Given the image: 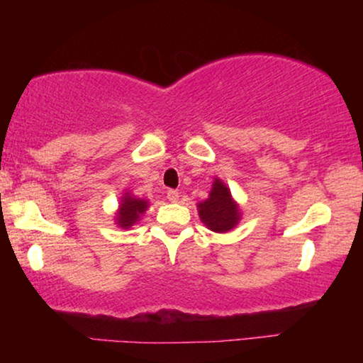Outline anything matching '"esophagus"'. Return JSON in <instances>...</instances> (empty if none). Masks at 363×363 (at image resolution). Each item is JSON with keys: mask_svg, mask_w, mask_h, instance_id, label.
I'll list each match as a JSON object with an SVG mask.
<instances>
[{"mask_svg": "<svg viewBox=\"0 0 363 363\" xmlns=\"http://www.w3.org/2000/svg\"><path fill=\"white\" fill-rule=\"evenodd\" d=\"M167 198L172 203H175L178 201V198H180V193H178V190H167Z\"/></svg>", "mask_w": 363, "mask_h": 363, "instance_id": "obj_1", "label": "esophagus"}]
</instances>
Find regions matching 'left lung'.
Here are the masks:
<instances>
[{
  "instance_id": "left-lung-1",
  "label": "left lung",
  "mask_w": 363,
  "mask_h": 363,
  "mask_svg": "<svg viewBox=\"0 0 363 363\" xmlns=\"http://www.w3.org/2000/svg\"><path fill=\"white\" fill-rule=\"evenodd\" d=\"M198 213L201 221L216 233L230 231L240 220V210L233 201L230 190L220 180L213 182L210 198L198 205Z\"/></svg>"
}]
</instances>
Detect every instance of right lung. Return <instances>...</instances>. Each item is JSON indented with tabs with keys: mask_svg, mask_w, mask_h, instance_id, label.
<instances>
[{
	"mask_svg": "<svg viewBox=\"0 0 363 363\" xmlns=\"http://www.w3.org/2000/svg\"><path fill=\"white\" fill-rule=\"evenodd\" d=\"M145 200H138V198L125 195L121 203V210L117 213V225L122 228H130L133 223L138 221V218L145 211Z\"/></svg>",
	"mask_w": 363,
	"mask_h": 363,
	"instance_id": "right-lung-1",
	"label": "right lung"
}]
</instances>
